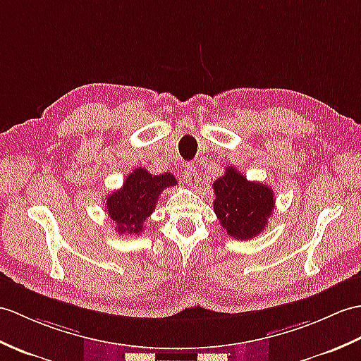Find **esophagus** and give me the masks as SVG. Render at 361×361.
Segmentation results:
<instances>
[{
	"label": "esophagus",
	"instance_id": "34e87169",
	"mask_svg": "<svg viewBox=\"0 0 361 361\" xmlns=\"http://www.w3.org/2000/svg\"><path fill=\"white\" fill-rule=\"evenodd\" d=\"M183 180H184V183H188L190 188H195L197 186V184H198V172H197V169H195L194 166H190V164L184 166Z\"/></svg>",
	"mask_w": 361,
	"mask_h": 361
}]
</instances>
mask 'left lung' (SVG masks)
<instances>
[{
    "label": "left lung",
    "instance_id": "obj_1",
    "mask_svg": "<svg viewBox=\"0 0 361 361\" xmlns=\"http://www.w3.org/2000/svg\"><path fill=\"white\" fill-rule=\"evenodd\" d=\"M214 211L228 235L250 240L266 228L275 206L274 190L263 183L249 181L235 167H226L214 183Z\"/></svg>",
    "mask_w": 361,
    "mask_h": 361
}]
</instances>
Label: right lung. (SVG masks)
I'll use <instances>...</instances> for the list:
<instances>
[{
  "instance_id": "obj_1",
  "label": "right lung",
  "mask_w": 361,
  "mask_h": 361,
  "mask_svg": "<svg viewBox=\"0 0 361 361\" xmlns=\"http://www.w3.org/2000/svg\"><path fill=\"white\" fill-rule=\"evenodd\" d=\"M177 181L172 173L150 175L142 167H137L124 180L123 188L106 198V212L116 224L115 231L123 233H138L145 229V221L154 212L158 197Z\"/></svg>"
}]
</instances>
